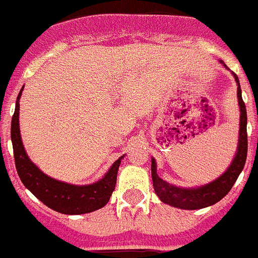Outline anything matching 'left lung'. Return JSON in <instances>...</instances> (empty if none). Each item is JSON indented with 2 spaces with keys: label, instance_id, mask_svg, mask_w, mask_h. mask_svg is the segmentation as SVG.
I'll use <instances>...</instances> for the list:
<instances>
[{
  "label": "left lung",
  "instance_id": "left-lung-1",
  "mask_svg": "<svg viewBox=\"0 0 258 258\" xmlns=\"http://www.w3.org/2000/svg\"><path fill=\"white\" fill-rule=\"evenodd\" d=\"M234 78L237 82V96L238 106H240V136H238L237 154L234 156L231 167L225 172L209 184H205L199 188H179L171 185L167 181L158 176L156 173V163L152 159L151 163V173H152V181H154V189L159 199L165 204L172 205L180 209H202L215 203L220 202L225 195L232 189L233 184L236 183L238 175L241 173L242 168L246 160L248 154V134H246V108L241 96V89L237 75L234 74Z\"/></svg>",
  "mask_w": 258,
  "mask_h": 258
}]
</instances>
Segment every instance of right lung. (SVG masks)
Returning <instances> with one entry per match:
<instances>
[{"label": "right lung", "mask_w": 258, "mask_h": 258, "mask_svg": "<svg viewBox=\"0 0 258 258\" xmlns=\"http://www.w3.org/2000/svg\"><path fill=\"white\" fill-rule=\"evenodd\" d=\"M22 90L24 87L21 89L20 94L17 96L16 111L12 118V131H10L14 162L21 181L46 207L59 213L82 215V213L94 212L96 209L104 207L115 189L116 175L123 156L112 164L103 179L90 185H73L45 175L37 165H34V163H31L21 140L18 116H20V96Z\"/></svg>", "instance_id": "obj_1"}]
</instances>
